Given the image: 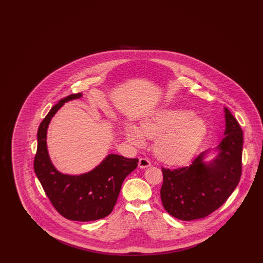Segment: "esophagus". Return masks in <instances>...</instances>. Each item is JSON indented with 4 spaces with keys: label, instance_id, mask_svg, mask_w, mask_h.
<instances>
[{
    "label": "esophagus",
    "instance_id": "34e87169",
    "mask_svg": "<svg viewBox=\"0 0 263 263\" xmlns=\"http://www.w3.org/2000/svg\"><path fill=\"white\" fill-rule=\"evenodd\" d=\"M150 165L151 162L148 159H146V158H141V159L139 160V167H141V168H146V167H149Z\"/></svg>",
    "mask_w": 263,
    "mask_h": 263
}]
</instances>
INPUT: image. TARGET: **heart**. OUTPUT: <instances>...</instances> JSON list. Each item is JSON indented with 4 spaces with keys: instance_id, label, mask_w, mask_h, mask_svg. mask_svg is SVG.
<instances>
[{
    "instance_id": "1",
    "label": "heart",
    "mask_w": 263,
    "mask_h": 263,
    "mask_svg": "<svg viewBox=\"0 0 263 263\" xmlns=\"http://www.w3.org/2000/svg\"><path fill=\"white\" fill-rule=\"evenodd\" d=\"M205 117L187 108H163L145 117L141 124H126L124 135L133 145L142 147L146 138L156 139V156L168 164H183L190 161L208 135Z\"/></svg>"
}]
</instances>
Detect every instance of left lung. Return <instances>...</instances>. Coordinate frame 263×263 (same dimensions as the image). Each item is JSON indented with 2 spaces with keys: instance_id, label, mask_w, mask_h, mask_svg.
<instances>
[{
  "instance_id": "8db88e82",
  "label": "left lung",
  "mask_w": 263,
  "mask_h": 263,
  "mask_svg": "<svg viewBox=\"0 0 263 263\" xmlns=\"http://www.w3.org/2000/svg\"><path fill=\"white\" fill-rule=\"evenodd\" d=\"M225 111V137L214 149L210 162L203 160L205 151L189 166L162 168L161 199L163 208L182 221L204 218L221 207L236 189L241 175L242 130L228 108Z\"/></svg>"
}]
</instances>
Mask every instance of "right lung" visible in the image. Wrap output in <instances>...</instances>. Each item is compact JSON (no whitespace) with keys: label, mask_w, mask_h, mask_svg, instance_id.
Wrapping results in <instances>:
<instances>
[{"label":"right lung","mask_w":263,"mask_h":263,"mask_svg":"<svg viewBox=\"0 0 263 263\" xmlns=\"http://www.w3.org/2000/svg\"><path fill=\"white\" fill-rule=\"evenodd\" d=\"M82 97L80 92L60 100L40 123L34 172L52 205L63 217L88 222L102 219L112 212L123 180L137 167L138 159L109 154L93 170L78 175L62 174L54 166L46 143L51 119L65 102Z\"/></svg>","instance_id":"obj_1"}]
</instances>
